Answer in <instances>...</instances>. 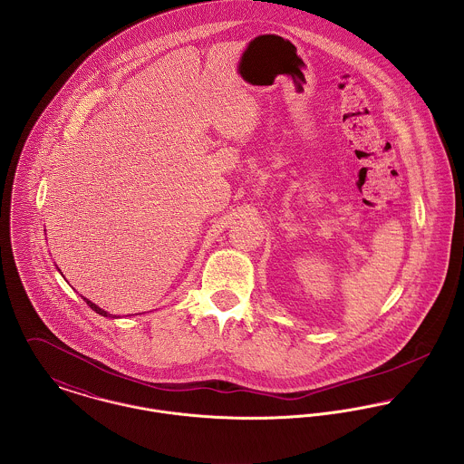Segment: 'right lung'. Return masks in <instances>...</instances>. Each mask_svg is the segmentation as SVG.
<instances>
[{"label":"right lung","instance_id":"right-lung-1","mask_svg":"<svg viewBox=\"0 0 464 464\" xmlns=\"http://www.w3.org/2000/svg\"><path fill=\"white\" fill-rule=\"evenodd\" d=\"M85 303H87V304H89V306H91V309H94V311H96V313H100V314H103V316H110V314H108V313H106V311H103V309L100 308V306H96V304H94V303H91V301H89V299H85Z\"/></svg>","mask_w":464,"mask_h":464}]
</instances>
